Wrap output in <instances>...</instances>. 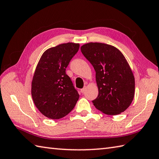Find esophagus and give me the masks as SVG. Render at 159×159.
<instances>
[{"label":"esophagus","mask_w":159,"mask_h":159,"mask_svg":"<svg viewBox=\"0 0 159 159\" xmlns=\"http://www.w3.org/2000/svg\"><path fill=\"white\" fill-rule=\"evenodd\" d=\"M85 90H86V87H84L83 89H80V92H81V93H84L85 92Z\"/></svg>","instance_id":"obj_1"}]
</instances>
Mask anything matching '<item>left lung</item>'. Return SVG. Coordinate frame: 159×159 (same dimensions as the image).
<instances>
[{"instance_id": "obj_1", "label": "left lung", "mask_w": 159, "mask_h": 159, "mask_svg": "<svg viewBox=\"0 0 159 159\" xmlns=\"http://www.w3.org/2000/svg\"><path fill=\"white\" fill-rule=\"evenodd\" d=\"M80 50L96 71L98 95L93 104L107 115L123 112L131 105L135 79L126 58L119 49L102 43H88Z\"/></svg>"}]
</instances>
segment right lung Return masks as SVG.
Segmentation results:
<instances>
[{"instance_id":"obj_1","label":"right lung","mask_w":159,"mask_h":159,"mask_svg":"<svg viewBox=\"0 0 159 159\" xmlns=\"http://www.w3.org/2000/svg\"><path fill=\"white\" fill-rule=\"evenodd\" d=\"M79 49V43H62L42 54L32 81L34 105L45 116L59 119L73 110L79 94L65 70Z\"/></svg>"}]
</instances>
